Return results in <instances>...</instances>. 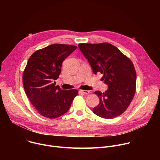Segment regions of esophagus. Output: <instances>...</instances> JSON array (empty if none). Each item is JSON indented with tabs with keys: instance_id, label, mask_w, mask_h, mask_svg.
Instances as JSON below:
<instances>
[{
	"instance_id": "obj_1",
	"label": "esophagus",
	"mask_w": 160,
	"mask_h": 160,
	"mask_svg": "<svg viewBox=\"0 0 160 160\" xmlns=\"http://www.w3.org/2000/svg\"><path fill=\"white\" fill-rule=\"evenodd\" d=\"M80 92L81 93H83L84 94H88L90 93V92L88 90H80Z\"/></svg>"
}]
</instances>
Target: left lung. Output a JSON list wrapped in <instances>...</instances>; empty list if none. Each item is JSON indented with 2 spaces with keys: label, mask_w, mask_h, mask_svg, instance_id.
Wrapping results in <instances>:
<instances>
[{
  "label": "left lung",
  "mask_w": 160,
  "mask_h": 160,
  "mask_svg": "<svg viewBox=\"0 0 160 160\" xmlns=\"http://www.w3.org/2000/svg\"><path fill=\"white\" fill-rule=\"evenodd\" d=\"M78 48L88 59L94 73L103 75L108 88L102 93L94 92L100 102L92 111L99 117L111 119L128 108L136 89V72L132 61L111 43L78 44Z\"/></svg>",
  "instance_id": "left-lung-1"
}]
</instances>
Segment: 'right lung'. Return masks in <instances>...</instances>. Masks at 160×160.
Segmentation results:
<instances>
[{"mask_svg":"<svg viewBox=\"0 0 160 160\" xmlns=\"http://www.w3.org/2000/svg\"><path fill=\"white\" fill-rule=\"evenodd\" d=\"M77 47L55 43L36 51L30 57L22 73L25 92L40 115L51 119L58 118L69 110L77 89L62 90L56 82L63 61Z\"/></svg>","mask_w":160,"mask_h":160,"instance_id":"obj_1","label":"right lung"}]
</instances>
